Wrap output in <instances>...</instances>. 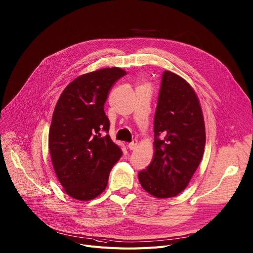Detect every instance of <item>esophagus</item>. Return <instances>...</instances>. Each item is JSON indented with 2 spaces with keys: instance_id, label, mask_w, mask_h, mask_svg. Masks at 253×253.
<instances>
[{
  "instance_id": "34e87169",
  "label": "esophagus",
  "mask_w": 253,
  "mask_h": 253,
  "mask_svg": "<svg viewBox=\"0 0 253 253\" xmlns=\"http://www.w3.org/2000/svg\"><path fill=\"white\" fill-rule=\"evenodd\" d=\"M136 145H137V140H136V139H133V141L128 144V148H129L130 150H133L134 148L136 147Z\"/></svg>"
}]
</instances>
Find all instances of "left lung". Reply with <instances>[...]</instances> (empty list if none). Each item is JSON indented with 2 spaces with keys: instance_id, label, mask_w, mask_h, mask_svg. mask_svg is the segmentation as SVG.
Here are the masks:
<instances>
[{
  "instance_id": "left-lung-1",
  "label": "left lung",
  "mask_w": 253,
  "mask_h": 253,
  "mask_svg": "<svg viewBox=\"0 0 253 253\" xmlns=\"http://www.w3.org/2000/svg\"><path fill=\"white\" fill-rule=\"evenodd\" d=\"M154 132V159L138 173L139 182L155 197L177 196L203 160L206 127L194 89L171 71L163 73Z\"/></svg>"
}]
</instances>
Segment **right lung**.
<instances>
[{
    "instance_id": "obj_1",
    "label": "right lung",
    "mask_w": 253,
    "mask_h": 253,
    "mask_svg": "<svg viewBox=\"0 0 253 253\" xmlns=\"http://www.w3.org/2000/svg\"><path fill=\"white\" fill-rule=\"evenodd\" d=\"M126 75L121 68L83 74L66 86L54 110L48 148L55 173L69 196L86 201L102 193L114 165L122 156L108 133L104 111L115 82Z\"/></svg>"
}]
</instances>
